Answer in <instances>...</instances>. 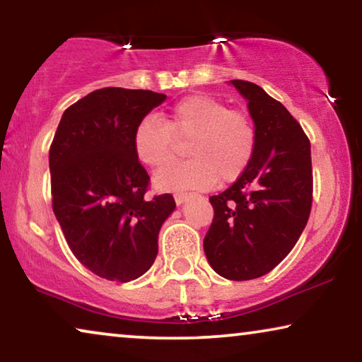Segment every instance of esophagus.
<instances>
[{
    "label": "esophagus",
    "instance_id": "1",
    "mask_svg": "<svg viewBox=\"0 0 362 362\" xmlns=\"http://www.w3.org/2000/svg\"><path fill=\"white\" fill-rule=\"evenodd\" d=\"M191 196H192L191 192H177V194H175V201H176L177 206H181V204L186 202Z\"/></svg>",
    "mask_w": 362,
    "mask_h": 362
}]
</instances>
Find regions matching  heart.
Returning a JSON list of instances; mask_svg holds the SVG:
<instances>
[{
	"label": "heart",
	"mask_w": 362,
	"mask_h": 362,
	"mask_svg": "<svg viewBox=\"0 0 362 362\" xmlns=\"http://www.w3.org/2000/svg\"><path fill=\"white\" fill-rule=\"evenodd\" d=\"M180 142H187L191 158L155 176L161 191L204 189L218 180L237 181L253 160L258 129L245 111L230 109L209 94H191L173 104L166 120L146 116L134 130V151L148 168L170 163Z\"/></svg>",
	"instance_id": "1"
}]
</instances>
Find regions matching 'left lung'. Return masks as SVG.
<instances>
[{"instance_id":"1","label":"left lung","mask_w":362,"mask_h":362,"mask_svg":"<svg viewBox=\"0 0 362 362\" xmlns=\"http://www.w3.org/2000/svg\"><path fill=\"white\" fill-rule=\"evenodd\" d=\"M248 101L258 145L246 171L209 197L214 218L204 251L214 271L250 281L276 268L305 228L313 201L310 140L279 101L250 81H230Z\"/></svg>"}]
</instances>
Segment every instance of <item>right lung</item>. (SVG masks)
Here are the masks:
<instances>
[{"mask_svg": "<svg viewBox=\"0 0 362 362\" xmlns=\"http://www.w3.org/2000/svg\"><path fill=\"white\" fill-rule=\"evenodd\" d=\"M165 99L101 88L66 109L52 140V209L75 258L103 279L145 274L176 207L171 194L146 197L150 176L134 151L135 127Z\"/></svg>", "mask_w": 362, "mask_h": 362, "instance_id": "right-lung-1", "label": "right lung"}]
</instances>
